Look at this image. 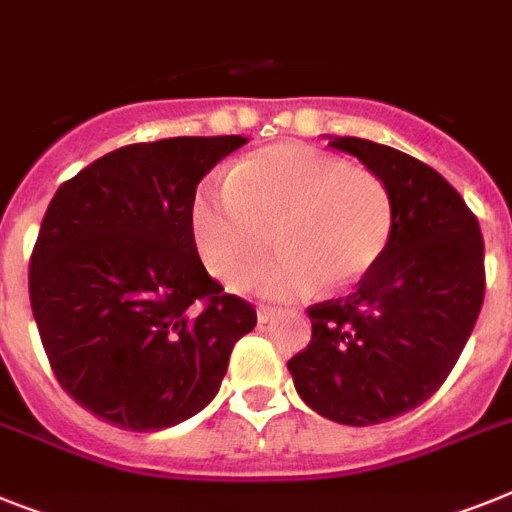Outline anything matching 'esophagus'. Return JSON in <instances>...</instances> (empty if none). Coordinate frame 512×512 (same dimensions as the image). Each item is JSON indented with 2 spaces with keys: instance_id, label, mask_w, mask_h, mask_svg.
Returning a JSON list of instances; mask_svg holds the SVG:
<instances>
[{
  "instance_id": "esophagus-1",
  "label": "esophagus",
  "mask_w": 512,
  "mask_h": 512,
  "mask_svg": "<svg viewBox=\"0 0 512 512\" xmlns=\"http://www.w3.org/2000/svg\"><path fill=\"white\" fill-rule=\"evenodd\" d=\"M278 315H281V309H276V307H265V304H260V307H257V320L260 322L276 320Z\"/></svg>"
}]
</instances>
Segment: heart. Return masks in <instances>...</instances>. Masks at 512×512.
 <instances>
[{"label": "heart", "mask_w": 512, "mask_h": 512, "mask_svg": "<svg viewBox=\"0 0 512 512\" xmlns=\"http://www.w3.org/2000/svg\"><path fill=\"white\" fill-rule=\"evenodd\" d=\"M393 200L380 176L304 143H276L236 163L226 187H203L192 203L197 252L229 286L260 276L278 299L325 289L343 294L380 265L393 236Z\"/></svg>", "instance_id": "heart-1"}]
</instances>
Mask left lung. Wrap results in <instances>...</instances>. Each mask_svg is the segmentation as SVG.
Listing matches in <instances>:
<instances>
[{
	"mask_svg": "<svg viewBox=\"0 0 512 512\" xmlns=\"http://www.w3.org/2000/svg\"><path fill=\"white\" fill-rule=\"evenodd\" d=\"M328 140L385 182L393 236L354 294L307 309L312 341L289 372L309 409L369 427L422 406L455 367L484 302V239L432 166L362 137Z\"/></svg>",
	"mask_w": 512,
	"mask_h": 512,
	"instance_id": "1",
	"label": "left lung"
}]
</instances>
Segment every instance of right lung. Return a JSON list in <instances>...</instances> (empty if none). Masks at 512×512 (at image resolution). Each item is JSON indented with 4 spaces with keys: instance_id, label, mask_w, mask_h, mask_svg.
Masks as SVG:
<instances>
[{
    "instance_id": "1",
    "label": "right lung",
    "mask_w": 512,
    "mask_h": 512,
    "mask_svg": "<svg viewBox=\"0 0 512 512\" xmlns=\"http://www.w3.org/2000/svg\"><path fill=\"white\" fill-rule=\"evenodd\" d=\"M247 137L124 145L64 182L30 257V307L59 385L132 432L174 427L216 398L255 307L197 255V184Z\"/></svg>"
}]
</instances>
